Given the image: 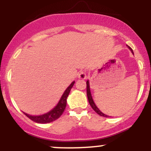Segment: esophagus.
<instances>
[{"instance_id": "esophagus-1", "label": "esophagus", "mask_w": 151, "mask_h": 151, "mask_svg": "<svg viewBox=\"0 0 151 151\" xmlns=\"http://www.w3.org/2000/svg\"><path fill=\"white\" fill-rule=\"evenodd\" d=\"M87 74H86V71L85 70H82L80 71V72L78 73V77L80 79H82V80H84V79L86 78Z\"/></svg>"}]
</instances>
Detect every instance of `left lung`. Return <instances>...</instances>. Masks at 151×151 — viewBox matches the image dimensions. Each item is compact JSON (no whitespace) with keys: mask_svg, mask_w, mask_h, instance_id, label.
Here are the masks:
<instances>
[{"mask_svg":"<svg viewBox=\"0 0 151 151\" xmlns=\"http://www.w3.org/2000/svg\"><path fill=\"white\" fill-rule=\"evenodd\" d=\"M128 48L129 49V50L132 51V53L133 52V50H132V49L130 47L128 46ZM86 84H87V96H88V101H89V104L91 106V107L93 108V109L94 111H95L96 112L98 115H101V116H103V117H105V118H107V117H109L108 115H105V114L103 113V112H101V111H100V109H99L98 107L96 106V105L95 104V103H94L93 100V98H92V96H91V90H90V85H89V81L88 80H87L86 82Z\"/></svg>","mask_w":151,"mask_h":151,"instance_id":"1","label":"left lung"}]
</instances>
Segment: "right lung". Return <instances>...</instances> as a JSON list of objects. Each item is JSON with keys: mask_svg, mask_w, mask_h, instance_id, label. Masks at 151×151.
Segmentation results:
<instances>
[{"mask_svg": "<svg viewBox=\"0 0 151 151\" xmlns=\"http://www.w3.org/2000/svg\"><path fill=\"white\" fill-rule=\"evenodd\" d=\"M74 83H75L74 81L72 82L71 84L66 88V90L64 91L63 95H62L61 98H60V101L58 103V104L52 110L47 112V113H45L42 115H38V116H33V115H30L28 114L25 113V112H24V114L28 118H30L31 121L39 123H48L57 120L58 118H59L61 116V115L63 113L65 109H66L67 97H68L70 91H71Z\"/></svg>", "mask_w": 151, "mask_h": 151, "instance_id": "1", "label": "right lung"}]
</instances>
